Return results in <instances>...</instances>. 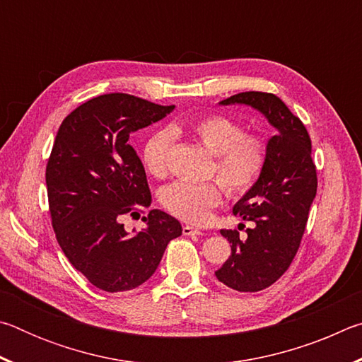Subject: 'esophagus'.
Segmentation results:
<instances>
[{
    "label": "esophagus",
    "instance_id": "esophagus-1",
    "mask_svg": "<svg viewBox=\"0 0 362 362\" xmlns=\"http://www.w3.org/2000/svg\"><path fill=\"white\" fill-rule=\"evenodd\" d=\"M182 233L185 236H199V235H203V231L198 230V228H194V226H192V225H183Z\"/></svg>",
    "mask_w": 362,
    "mask_h": 362
}]
</instances>
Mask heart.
<instances>
[{
	"label": "heart",
	"mask_w": 362,
	"mask_h": 362,
	"mask_svg": "<svg viewBox=\"0 0 362 362\" xmlns=\"http://www.w3.org/2000/svg\"><path fill=\"white\" fill-rule=\"evenodd\" d=\"M189 136L216 156L214 174L226 193L243 196L252 188L265 169L267 145L260 137L247 136L244 127L223 115H204L189 121H175L170 129L151 134L144 145V166L151 175L168 174L169 155L175 136ZM161 203L173 216L192 223H203L222 203L217 183L175 182L163 189Z\"/></svg>",
	"instance_id": "obj_1"
}]
</instances>
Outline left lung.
I'll list each match as a JSON object with an SVG mask.
<instances>
[{
	"mask_svg": "<svg viewBox=\"0 0 362 362\" xmlns=\"http://www.w3.org/2000/svg\"><path fill=\"white\" fill-rule=\"evenodd\" d=\"M218 103L254 108L276 129L268 139L260 179L233 206L254 226L244 240L236 230H220L231 255L216 272L217 279L235 291L257 292L283 276L302 241L317 188L311 140L303 122L274 94L250 90Z\"/></svg>",
	"mask_w": 362,
	"mask_h": 362,
	"instance_id": "obj_1",
	"label": "left lung"
}]
</instances>
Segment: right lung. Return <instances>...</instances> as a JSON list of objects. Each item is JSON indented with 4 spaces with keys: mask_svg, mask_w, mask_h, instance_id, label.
<instances>
[{
    "mask_svg": "<svg viewBox=\"0 0 362 362\" xmlns=\"http://www.w3.org/2000/svg\"><path fill=\"white\" fill-rule=\"evenodd\" d=\"M174 108L129 94H103L73 110L59 127L46 168L52 226L71 265L105 292L144 284L169 241L182 235L179 220L159 209L142 217L146 226L134 235L121 223L124 214L151 204L129 136Z\"/></svg>",
    "mask_w": 362,
    "mask_h": 362,
    "instance_id": "obj_1",
    "label": "right lung"
}]
</instances>
